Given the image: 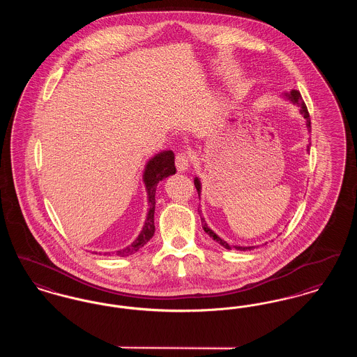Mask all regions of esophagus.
Masks as SVG:
<instances>
[{
    "label": "esophagus",
    "mask_w": 357,
    "mask_h": 357,
    "mask_svg": "<svg viewBox=\"0 0 357 357\" xmlns=\"http://www.w3.org/2000/svg\"><path fill=\"white\" fill-rule=\"evenodd\" d=\"M190 163H191V159L190 156L187 155V153H176L175 156V166H176V170L179 172H186L190 167Z\"/></svg>",
    "instance_id": "obj_1"
}]
</instances>
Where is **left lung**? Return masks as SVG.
Returning a JSON list of instances; mask_svg holds the SVG:
<instances>
[{
  "label": "left lung",
  "instance_id": "obj_1",
  "mask_svg": "<svg viewBox=\"0 0 357 357\" xmlns=\"http://www.w3.org/2000/svg\"><path fill=\"white\" fill-rule=\"evenodd\" d=\"M284 98L285 99H288L289 102H293L294 105H297L298 108H300V114L303 115V118L305 119V126L306 128H307V131L310 132V118H309V112H307V108H306L305 102L303 100V98H301V93L298 92V91H296V89H291L289 93H284ZM306 151L309 153L310 151V144L307 146V149H306ZM194 185H195V188H197V191H198V195H201V181L198 179V178H195L194 179ZM199 210V208H198ZM202 211L199 210V214H201ZM201 221H202V227H204V231L210 236V237L213 238L215 242H218L220 245H222L225 249H227V250H231V249H236V250H242V252H246V250H253L255 249V246H231V245H229L226 241H223L221 237H218L208 226H207V223L204 221V217H201Z\"/></svg>",
  "mask_w": 357,
  "mask_h": 357
}]
</instances>
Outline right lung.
I'll return each instance as SVG.
<instances>
[{"label":"right lung","mask_w":357,"mask_h":357,"mask_svg":"<svg viewBox=\"0 0 357 357\" xmlns=\"http://www.w3.org/2000/svg\"><path fill=\"white\" fill-rule=\"evenodd\" d=\"M174 160H175V156H174L172 151H162V153H156L153 158H151L147 162V165L144 167V172H143V182L146 185L147 198H149V213H147V218L144 222V226H143L140 234L137 236V238L130 246H127L121 250H118L116 253H112V255H119V257L134 255L153 238V233H155V225H153L155 191H156L158 183L162 179H165V178H167V176H170V175L176 172Z\"/></svg>","instance_id":"1"}]
</instances>
